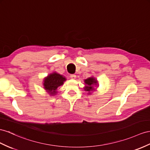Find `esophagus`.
I'll list each match as a JSON object with an SVG mask.
<instances>
[{
	"instance_id": "1",
	"label": "esophagus",
	"mask_w": 150,
	"mask_h": 150,
	"mask_svg": "<svg viewBox=\"0 0 150 150\" xmlns=\"http://www.w3.org/2000/svg\"><path fill=\"white\" fill-rule=\"evenodd\" d=\"M76 75H75V74H72V75H70V77H71V79H76Z\"/></svg>"
}]
</instances>
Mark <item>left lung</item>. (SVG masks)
Wrapping results in <instances>:
<instances>
[{"label": "left lung", "instance_id": "obj_1", "mask_svg": "<svg viewBox=\"0 0 150 150\" xmlns=\"http://www.w3.org/2000/svg\"><path fill=\"white\" fill-rule=\"evenodd\" d=\"M84 82L86 83V86L84 87V90L88 92V94H91V92L95 91L94 87H98V83L97 80L94 77H89L84 80Z\"/></svg>", "mask_w": 150, "mask_h": 150}]
</instances>
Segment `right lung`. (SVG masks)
<instances>
[{"label": "right lung", "instance_id": "add662e5", "mask_svg": "<svg viewBox=\"0 0 150 150\" xmlns=\"http://www.w3.org/2000/svg\"><path fill=\"white\" fill-rule=\"evenodd\" d=\"M65 80H66V78L63 75L56 72L52 73L44 79L43 83L44 89H45L47 93L50 95H56L57 87L63 85Z\"/></svg>", "mask_w": 150, "mask_h": 150}]
</instances>
